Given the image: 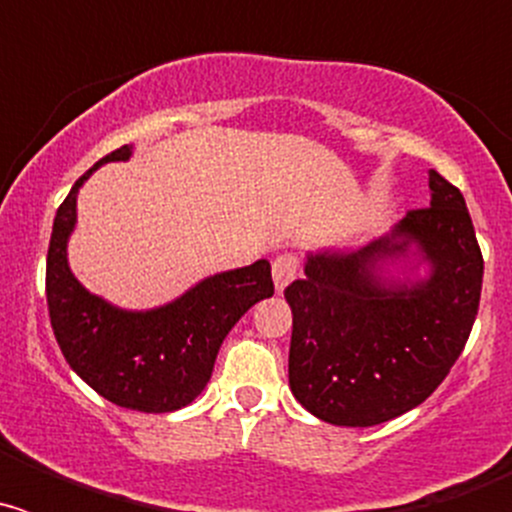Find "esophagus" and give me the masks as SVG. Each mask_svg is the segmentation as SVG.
Returning <instances> with one entry per match:
<instances>
[{
    "instance_id": "34e87169",
    "label": "esophagus",
    "mask_w": 512,
    "mask_h": 512,
    "mask_svg": "<svg viewBox=\"0 0 512 512\" xmlns=\"http://www.w3.org/2000/svg\"><path fill=\"white\" fill-rule=\"evenodd\" d=\"M297 269H300V261H297L295 253H282V256L274 259V264H271V274H274V284H277L279 292H282V289L297 277Z\"/></svg>"
}]
</instances>
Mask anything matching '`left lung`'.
<instances>
[{
  "mask_svg": "<svg viewBox=\"0 0 512 512\" xmlns=\"http://www.w3.org/2000/svg\"><path fill=\"white\" fill-rule=\"evenodd\" d=\"M431 205L359 251L310 253L292 307L289 387L315 418L379 425L431 397L464 351L482 292V251L464 194L428 171ZM415 245L428 280L395 283L378 269Z\"/></svg>",
  "mask_w": 512,
  "mask_h": 512,
  "instance_id": "left-lung-1",
  "label": "left lung"
}]
</instances>
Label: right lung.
Listing matches in <instances>:
<instances>
[{
	"instance_id": "add662e5",
	"label": "right lung",
	"mask_w": 512,
	"mask_h": 512,
	"mask_svg": "<svg viewBox=\"0 0 512 512\" xmlns=\"http://www.w3.org/2000/svg\"><path fill=\"white\" fill-rule=\"evenodd\" d=\"M122 146L71 187L53 220L45 297L53 336L69 366L94 392L138 413H174L205 390L217 351L243 312L274 295L269 261L202 279L156 310H120L81 287L66 243L76 225V194L107 161H128Z\"/></svg>"
}]
</instances>
